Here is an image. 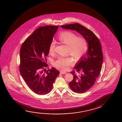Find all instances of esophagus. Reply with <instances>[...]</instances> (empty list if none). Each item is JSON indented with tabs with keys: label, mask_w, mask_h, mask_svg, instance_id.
<instances>
[{
	"label": "esophagus",
	"mask_w": 122,
	"mask_h": 122,
	"mask_svg": "<svg viewBox=\"0 0 122 122\" xmlns=\"http://www.w3.org/2000/svg\"><path fill=\"white\" fill-rule=\"evenodd\" d=\"M60 73L61 74H65L66 73V72H63V71H61L60 72Z\"/></svg>",
	"instance_id": "34e87169"
}]
</instances>
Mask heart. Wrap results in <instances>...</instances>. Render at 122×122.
<instances>
[{
  "label": "heart",
  "instance_id": "1",
  "mask_svg": "<svg viewBox=\"0 0 122 122\" xmlns=\"http://www.w3.org/2000/svg\"><path fill=\"white\" fill-rule=\"evenodd\" d=\"M58 39L61 43L67 46V54L71 55L78 60L85 54L88 50V43L85 38L78 36L74 32L65 31L60 33ZM56 42L52 41L49 46L50 54L54 53ZM74 60L70 56L59 57L53 63L54 66L63 71L69 70L70 66L73 64Z\"/></svg>",
  "mask_w": 122,
  "mask_h": 122
}]
</instances>
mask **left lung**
Masks as SVG:
<instances>
[{"mask_svg": "<svg viewBox=\"0 0 122 122\" xmlns=\"http://www.w3.org/2000/svg\"><path fill=\"white\" fill-rule=\"evenodd\" d=\"M61 27L76 30L85 38L88 44L87 53L74 67L76 71L70 72L73 76L72 81L69 82L71 89L75 92L82 93L92 86L100 74L103 62L102 46L94 33L79 23L63 25Z\"/></svg>", "mask_w": 122, "mask_h": 122, "instance_id": "left-lung-1", "label": "left lung"}]
</instances>
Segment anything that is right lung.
I'll use <instances>...</instances> for the list:
<instances>
[{"label": "right lung", "mask_w": 122, "mask_h": 122, "mask_svg": "<svg viewBox=\"0 0 122 122\" xmlns=\"http://www.w3.org/2000/svg\"><path fill=\"white\" fill-rule=\"evenodd\" d=\"M58 26L38 28L22 43L20 50V72L32 91L39 95L49 93L60 72L55 68L46 70L50 44Z\"/></svg>", "instance_id": "right-lung-1"}]
</instances>
